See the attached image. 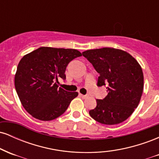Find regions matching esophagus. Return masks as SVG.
I'll return each mask as SVG.
<instances>
[{
	"mask_svg": "<svg viewBox=\"0 0 159 159\" xmlns=\"http://www.w3.org/2000/svg\"><path fill=\"white\" fill-rule=\"evenodd\" d=\"M79 96H81L82 98H86L87 97V96H87V95H83V94H81V93L79 94Z\"/></svg>",
	"mask_w": 159,
	"mask_h": 159,
	"instance_id": "obj_1",
	"label": "esophagus"
}]
</instances>
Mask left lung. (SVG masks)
<instances>
[{
  "instance_id": "8db88e82",
  "label": "left lung",
  "mask_w": 159,
  "mask_h": 159,
  "mask_svg": "<svg viewBox=\"0 0 159 159\" xmlns=\"http://www.w3.org/2000/svg\"><path fill=\"white\" fill-rule=\"evenodd\" d=\"M99 74L97 86H107V95L96 100L89 111L96 121L115 125L127 120L140 102L143 74L138 61L126 52L113 48L87 50L82 53Z\"/></svg>"
}]
</instances>
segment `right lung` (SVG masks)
<instances>
[{
  "label": "right lung",
  "mask_w": 159,
  "mask_h": 159,
  "mask_svg": "<svg viewBox=\"0 0 159 159\" xmlns=\"http://www.w3.org/2000/svg\"><path fill=\"white\" fill-rule=\"evenodd\" d=\"M81 56L76 49L40 47L21 58L15 87L21 105L32 116L49 121L66 111L78 93L58 87V79H66L67 65Z\"/></svg>",
  "instance_id": "add662e5"
}]
</instances>
